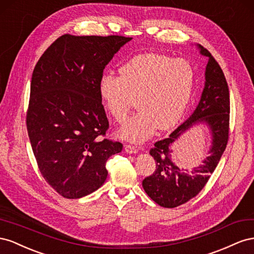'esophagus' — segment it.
Wrapping results in <instances>:
<instances>
[{
	"label": "esophagus",
	"instance_id": "esophagus-1",
	"mask_svg": "<svg viewBox=\"0 0 254 254\" xmlns=\"http://www.w3.org/2000/svg\"><path fill=\"white\" fill-rule=\"evenodd\" d=\"M125 150H126L127 153H129V154L136 153V152L138 151V149H137V147L133 146V144H126V146H125Z\"/></svg>",
	"mask_w": 254,
	"mask_h": 254
}]
</instances>
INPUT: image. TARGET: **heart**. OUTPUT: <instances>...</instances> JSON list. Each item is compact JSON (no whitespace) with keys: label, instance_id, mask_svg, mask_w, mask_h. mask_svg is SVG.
I'll return each mask as SVG.
<instances>
[{"label":"heart","instance_id":"obj_1","mask_svg":"<svg viewBox=\"0 0 254 254\" xmlns=\"http://www.w3.org/2000/svg\"><path fill=\"white\" fill-rule=\"evenodd\" d=\"M194 71L185 60L148 53L132 57L119 69V76L105 73L99 95L115 121L122 125L133 108L140 111L120 131L123 139L146 140L156 129L167 131L182 118L190 102Z\"/></svg>","mask_w":254,"mask_h":254}]
</instances>
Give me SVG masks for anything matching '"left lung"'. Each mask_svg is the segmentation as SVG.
<instances>
[{"label": "left lung", "instance_id": "obj_1", "mask_svg": "<svg viewBox=\"0 0 254 254\" xmlns=\"http://www.w3.org/2000/svg\"><path fill=\"white\" fill-rule=\"evenodd\" d=\"M201 54L208 59L205 86L194 112L167 138L158 140L150 149L155 161V170L144 178L142 187L155 203L173 208L194 198L205 186L226 149L230 132V92L226 77L213 55L202 46ZM206 122L213 135L210 156L199 168L183 172L172 163L169 147L177 137L195 123Z\"/></svg>", "mask_w": 254, "mask_h": 254}]
</instances>
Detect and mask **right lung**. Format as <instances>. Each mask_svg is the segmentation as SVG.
Masks as SVG:
<instances>
[{"instance_id":"add662e5","label":"right lung","mask_w":254,"mask_h":254,"mask_svg":"<svg viewBox=\"0 0 254 254\" xmlns=\"http://www.w3.org/2000/svg\"><path fill=\"white\" fill-rule=\"evenodd\" d=\"M125 36L63 35L36 64L26 128L41 176L67 199L102 186L106 162L122 143L106 138L110 128L99 95L103 70Z\"/></svg>"}]
</instances>
